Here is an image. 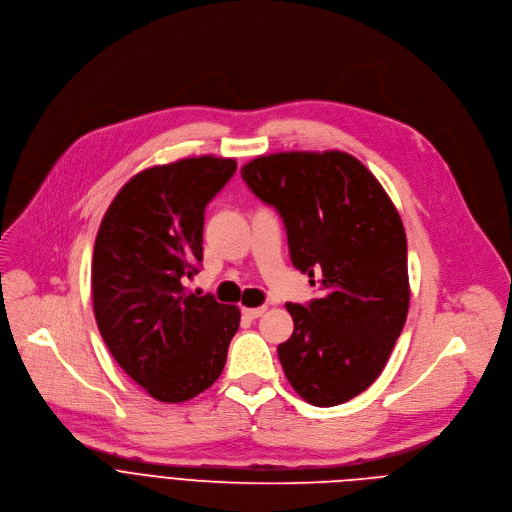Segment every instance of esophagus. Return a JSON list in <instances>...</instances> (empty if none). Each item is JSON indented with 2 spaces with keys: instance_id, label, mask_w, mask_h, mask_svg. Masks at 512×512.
<instances>
[{
  "instance_id": "esophagus-1",
  "label": "esophagus",
  "mask_w": 512,
  "mask_h": 512,
  "mask_svg": "<svg viewBox=\"0 0 512 512\" xmlns=\"http://www.w3.org/2000/svg\"><path fill=\"white\" fill-rule=\"evenodd\" d=\"M265 309H267L265 305H261V307H245L243 315L249 317V319H257V317H261L265 313Z\"/></svg>"
}]
</instances>
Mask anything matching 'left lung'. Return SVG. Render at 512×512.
<instances>
[{"label":"left lung","instance_id":"left-lung-1","mask_svg":"<svg viewBox=\"0 0 512 512\" xmlns=\"http://www.w3.org/2000/svg\"><path fill=\"white\" fill-rule=\"evenodd\" d=\"M241 177L275 207L293 267L321 291L285 305L293 333L277 348L283 372L305 402L344 404L378 380L406 323L402 219L378 179L342 150L257 156Z\"/></svg>","mask_w":512,"mask_h":512}]
</instances>
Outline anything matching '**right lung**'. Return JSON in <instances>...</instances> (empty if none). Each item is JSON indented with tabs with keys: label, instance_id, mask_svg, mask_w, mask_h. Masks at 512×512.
<instances>
[{
	"label": "right lung",
	"instance_id": "add662e5",
	"mask_svg": "<svg viewBox=\"0 0 512 512\" xmlns=\"http://www.w3.org/2000/svg\"><path fill=\"white\" fill-rule=\"evenodd\" d=\"M233 158L193 156L142 170L108 207L94 243L92 301L106 348L158 402H187L221 376L239 307L185 281L203 261L205 207Z\"/></svg>",
	"mask_w": 512,
	"mask_h": 512
}]
</instances>
